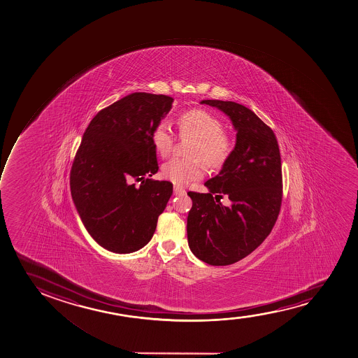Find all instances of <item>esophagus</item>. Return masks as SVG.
Returning a JSON list of instances; mask_svg holds the SVG:
<instances>
[{"label": "esophagus", "mask_w": 358, "mask_h": 358, "mask_svg": "<svg viewBox=\"0 0 358 358\" xmlns=\"http://www.w3.org/2000/svg\"><path fill=\"white\" fill-rule=\"evenodd\" d=\"M173 193L176 194V195H185V189L181 188V187H178V185H173Z\"/></svg>", "instance_id": "obj_1"}]
</instances>
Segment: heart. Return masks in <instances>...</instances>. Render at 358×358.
I'll return each instance as SVG.
<instances>
[{"label": "heart", "mask_w": 358, "mask_h": 358, "mask_svg": "<svg viewBox=\"0 0 358 358\" xmlns=\"http://www.w3.org/2000/svg\"><path fill=\"white\" fill-rule=\"evenodd\" d=\"M182 137L194 138L189 149L190 159H171L162 168V175L173 185H185L205 175V164L219 168L234 150V139L221 131L222 124L215 115L201 108L189 109L177 120ZM153 146L162 157L169 156L173 148V136L164 124H157L151 134Z\"/></svg>", "instance_id": "b5f03b06"}]
</instances>
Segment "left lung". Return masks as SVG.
<instances>
[{"mask_svg": "<svg viewBox=\"0 0 358 358\" xmlns=\"http://www.w3.org/2000/svg\"><path fill=\"white\" fill-rule=\"evenodd\" d=\"M220 109L237 131L236 146L217 176L206 182L208 193L189 192V248L209 265H229L257 249L278 220L282 202L281 155L273 129L245 106L203 100ZM229 196L231 206L220 202Z\"/></svg>", "mask_w": 358, "mask_h": 358, "instance_id": "1", "label": "left lung"}]
</instances>
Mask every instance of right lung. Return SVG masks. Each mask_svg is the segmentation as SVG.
<instances>
[{"label":"right lung","mask_w":358,"mask_h":358,"mask_svg":"<svg viewBox=\"0 0 358 358\" xmlns=\"http://www.w3.org/2000/svg\"><path fill=\"white\" fill-rule=\"evenodd\" d=\"M173 97L129 94L90 121L70 171L73 203L88 234L115 253L144 248L173 194L158 171L151 134L170 112Z\"/></svg>","instance_id":"obj_1"}]
</instances>
